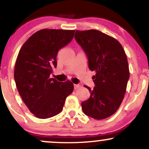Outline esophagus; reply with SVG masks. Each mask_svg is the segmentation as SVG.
Here are the masks:
<instances>
[{
	"label": "esophagus",
	"instance_id": "obj_1",
	"mask_svg": "<svg viewBox=\"0 0 149 149\" xmlns=\"http://www.w3.org/2000/svg\"><path fill=\"white\" fill-rule=\"evenodd\" d=\"M80 87V85H76V84L74 85V89H78Z\"/></svg>",
	"mask_w": 149,
	"mask_h": 149
}]
</instances>
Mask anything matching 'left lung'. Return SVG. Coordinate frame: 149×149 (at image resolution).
<instances>
[{"mask_svg": "<svg viewBox=\"0 0 149 149\" xmlns=\"http://www.w3.org/2000/svg\"><path fill=\"white\" fill-rule=\"evenodd\" d=\"M76 42L88 57L89 68L94 71V89L85 85L90 97L81 103L86 115L104 119L118 110L126 92L130 76L128 60L116 39L96 30H76Z\"/></svg>", "mask_w": 149, "mask_h": 149, "instance_id": "1", "label": "left lung"}]
</instances>
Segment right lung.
<instances>
[{
  "instance_id": "1",
  "label": "right lung",
  "mask_w": 149,
  "mask_h": 149,
  "mask_svg": "<svg viewBox=\"0 0 149 149\" xmlns=\"http://www.w3.org/2000/svg\"><path fill=\"white\" fill-rule=\"evenodd\" d=\"M74 33V30H40L30 36L18 54L16 85L26 106L39 119L60 113L73 92L71 81L58 82L50 75L57 67V52L72 40Z\"/></svg>"
}]
</instances>
